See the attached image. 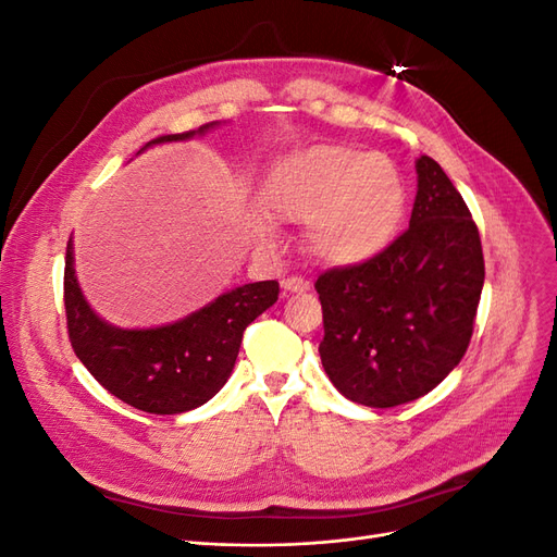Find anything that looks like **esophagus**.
<instances>
[{"label":"esophagus","mask_w":557,"mask_h":557,"mask_svg":"<svg viewBox=\"0 0 557 557\" xmlns=\"http://www.w3.org/2000/svg\"><path fill=\"white\" fill-rule=\"evenodd\" d=\"M281 288H283V293H307L309 283L299 276H288L281 281Z\"/></svg>","instance_id":"obj_1"}]
</instances>
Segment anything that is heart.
<instances>
[{"instance_id":"b5f03b06","label":"heart","mask_w":557,"mask_h":557,"mask_svg":"<svg viewBox=\"0 0 557 557\" xmlns=\"http://www.w3.org/2000/svg\"><path fill=\"white\" fill-rule=\"evenodd\" d=\"M264 207L278 221L309 223L307 242L318 260L350 267L374 260L395 242L407 193L383 153L320 144L276 162L264 183Z\"/></svg>"}]
</instances>
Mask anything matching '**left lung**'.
<instances>
[{"mask_svg":"<svg viewBox=\"0 0 557 557\" xmlns=\"http://www.w3.org/2000/svg\"><path fill=\"white\" fill-rule=\"evenodd\" d=\"M409 227L381 256L315 281L325 374L350 401L391 409L428 395L467 352L485 278L479 227L432 158L416 162Z\"/></svg>","mask_w":557,"mask_h":557,"instance_id":"1","label":"left lung"}]
</instances>
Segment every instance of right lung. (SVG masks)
<instances>
[{
	"label": "right lung",
	"mask_w": 557,
	"mask_h": 557,
	"mask_svg": "<svg viewBox=\"0 0 557 557\" xmlns=\"http://www.w3.org/2000/svg\"><path fill=\"white\" fill-rule=\"evenodd\" d=\"M205 129L209 125L197 132ZM193 134L195 129L164 134L150 144L181 141ZM276 299V281L246 283L174 325L117 330L97 318L83 299L74 276L72 242L66 244L64 313L76 358L111 395L146 413L172 416L209 401L232 374L244 330Z\"/></svg>",
	"instance_id": "add662e5"
}]
</instances>
